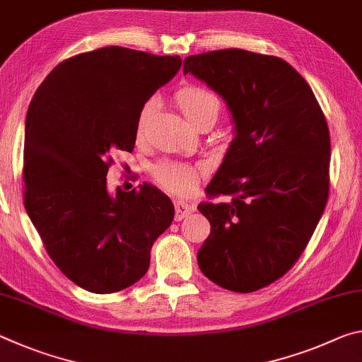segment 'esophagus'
Listing matches in <instances>:
<instances>
[{"label": "esophagus", "mask_w": 362, "mask_h": 362, "mask_svg": "<svg viewBox=\"0 0 362 362\" xmlns=\"http://www.w3.org/2000/svg\"><path fill=\"white\" fill-rule=\"evenodd\" d=\"M174 206H175V220H177V222H179V220H182V218H185L188 214H192L196 209L194 204H188V203H185V201H175Z\"/></svg>", "instance_id": "34e87169"}]
</instances>
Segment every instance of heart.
I'll return each instance as SVG.
<instances>
[{
    "label": "heart",
    "mask_w": 362,
    "mask_h": 362,
    "mask_svg": "<svg viewBox=\"0 0 362 362\" xmlns=\"http://www.w3.org/2000/svg\"><path fill=\"white\" fill-rule=\"evenodd\" d=\"M175 103L183 116L198 129L207 122L214 124L220 115V102L217 97L211 90L198 88V86H185V88L177 90ZM156 100H148L140 108L136 122V134L139 139L145 136V131L156 112ZM151 173L156 182L161 183L170 193L177 196H188L198 188L201 180L207 174V169L204 164H189L164 159V161H159L153 166Z\"/></svg>",
    "instance_id": "obj_1"
}]
</instances>
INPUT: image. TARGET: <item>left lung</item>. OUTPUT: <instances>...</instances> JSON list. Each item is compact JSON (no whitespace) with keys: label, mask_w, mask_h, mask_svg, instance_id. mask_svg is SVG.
I'll return each mask as SVG.
<instances>
[{"label":"left lung","mask_w":362,"mask_h":362,"mask_svg":"<svg viewBox=\"0 0 362 362\" xmlns=\"http://www.w3.org/2000/svg\"><path fill=\"white\" fill-rule=\"evenodd\" d=\"M187 73L223 97L236 131L198 206L211 223L198 265L223 289L259 291L293 267L327 204L326 116L279 57L220 49L187 57Z\"/></svg>","instance_id":"left-lung-1"}]
</instances>
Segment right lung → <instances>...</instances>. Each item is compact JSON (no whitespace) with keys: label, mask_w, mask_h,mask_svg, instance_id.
Segmentation results:
<instances>
[{"label":"right lung","mask_w":362,"mask_h":362,"mask_svg":"<svg viewBox=\"0 0 362 362\" xmlns=\"http://www.w3.org/2000/svg\"><path fill=\"white\" fill-rule=\"evenodd\" d=\"M180 65L179 56L100 47L60 62L30 103L23 204L52 262L86 291L137 283L173 223L174 204L161 189L144 183L113 196L107 173L116 151L132 153L140 108Z\"/></svg>","instance_id":"right-lung-1"}]
</instances>
